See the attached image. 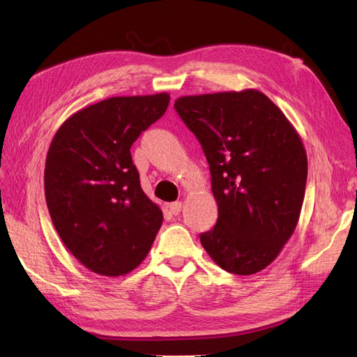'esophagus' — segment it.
<instances>
[{
  "mask_svg": "<svg viewBox=\"0 0 357 357\" xmlns=\"http://www.w3.org/2000/svg\"><path fill=\"white\" fill-rule=\"evenodd\" d=\"M181 207H183V204H181L179 201H176V202H172L170 206H169V210H170V213L172 215H179V211H181Z\"/></svg>",
  "mask_w": 357,
  "mask_h": 357,
  "instance_id": "obj_1",
  "label": "esophagus"
}]
</instances>
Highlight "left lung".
Masks as SVG:
<instances>
[{
    "label": "left lung",
    "mask_w": 357,
    "mask_h": 357,
    "mask_svg": "<svg viewBox=\"0 0 357 357\" xmlns=\"http://www.w3.org/2000/svg\"><path fill=\"white\" fill-rule=\"evenodd\" d=\"M174 110L201 142L218 204V222L201 244L222 270L255 275L299 221L308 170L301 136L255 89L181 96Z\"/></svg>",
    "instance_id": "8db88e82"
}]
</instances>
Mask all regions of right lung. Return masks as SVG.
Returning a JSON list of instances; mask_svg holds the SVG:
<instances>
[{"label": "right lung", "mask_w": 357, "mask_h": 357, "mask_svg": "<svg viewBox=\"0 0 357 357\" xmlns=\"http://www.w3.org/2000/svg\"><path fill=\"white\" fill-rule=\"evenodd\" d=\"M169 93L113 96L73 113L45 158L44 192L52 222L90 271L123 276L146 259L162 211L142 192L130 147L161 118Z\"/></svg>", "instance_id": "1"}]
</instances>
